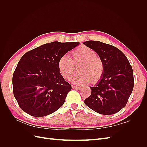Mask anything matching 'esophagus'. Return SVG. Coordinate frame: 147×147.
<instances>
[{
  "instance_id": "34e87169",
  "label": "esophagus",
  "mask_w": 147,
  "mask_h": 147,
  "mask_svg": "<svg viewBox=\"0 0 147 147\" xmlns=\"http://www.w3.org/2000/svg\"><path fill=\"white\" fill-rule=\"evenodd\" d=\"M72 88L75 89V90H81V87H79V86H72Z\"/></svg>"
}]
</instances>
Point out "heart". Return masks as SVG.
<instances>
[{
    "instance_id": "1",
    "label": "heart",
    "mask_w": 147,
    "mask_h": 147,
    "mask_svg": "<svg viewBox=\"0 0 147 147\" xmlns=\"http://www.w3.org/2000/svg\"><path fill=\"white\" fill-rule=\"evenodd\" d=\"M71 55L70 58L64 55L58 61L57 67L62 77L70 80L76 70L75 66L78 65L79 74L72 79L74 83L83 85L99 82L104 72V64L94 50L83 45L71 52Z\"/></svg>"
}]
</instances>
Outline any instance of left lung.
I'll return each mask as SVG.
<instances>
[{
	"label": "left lung",
	"mask_w": 147,
	"mask_h": 147,
	"mask_svg": "<svg viewBox=\"0 0 147 147\" xmlns=\"http://www.w3.org/2000/svg\"><path fill=\"white\" fill-rule=\"evenodd\" d=\"M94 50L104 62V72L91 94L84 102L88 107L102 115L117 113L126 105L134 88L132 67L118 48L99 41L83 43Z\"/></svg>",
	"instance_id": "obj_1"
}]
</instances>
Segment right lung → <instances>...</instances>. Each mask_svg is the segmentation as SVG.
I'll list each match as a JSON object with an SVG mask.
<instances>
[{
  "label": "right lung",
  "instance_id": "1",
  "mask_svg": "<svg viewBox=\"0 0 147 147\" xmlns=\"http://www.w3.org/2000/svg\"><path fill=\"white\" fill-rule=\"evenodd\" d=\"M79 42H53L22 56L13 75V91L20 107L31 116L53 113L64 103L72 86L60 74V57Z\"/></svg>",
  "mask_w": 147,
  "mask_h": 147
}]
</instances>
